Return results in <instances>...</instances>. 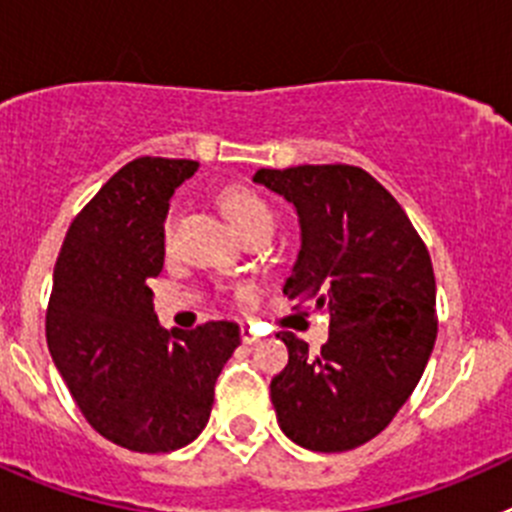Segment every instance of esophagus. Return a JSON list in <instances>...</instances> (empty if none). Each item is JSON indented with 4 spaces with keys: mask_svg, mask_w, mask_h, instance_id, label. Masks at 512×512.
Returning a JSON list of instances; mask_svg holds the SVG:
<instances>
[{
    "mask_svg": "<svg viewBox=\"0 0 512 512\" xmlns=\"http://www.w3.org/2000/svg\"><path fill=\"white\" fill-rule=\"evenodd\" d=\"M241 338L243 343H248V346H251V343H259V333H256L251 325H241Z\"/></svg>",
    "mask_w": 512,
    "mask_h": 512,
    "instance_id": "obj_1",
    "label": "esophagus"
}]
</instances>
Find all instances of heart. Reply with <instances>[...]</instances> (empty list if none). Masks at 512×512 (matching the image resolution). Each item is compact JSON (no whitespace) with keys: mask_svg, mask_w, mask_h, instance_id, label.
I'll return each mask as SVG.
<instances>
[{"mask_svg":"<svg viewBox=\"0 0 512 512\" xmlns=\"http://www.w3.org/2000/svg\"><path fill=\"white\" fill-rule=\"evenodd\" d=\"M220 205L223 212L228 215V220L233 223V228L238 233H246V230L256 228L261 223H274V212L271 207L261 200L259 194L251 192L246 187H228L220 194ZM174 220H176V207H171L169 215L164 220V241H171V233H174Z\"/></svg>","mask_w":512,"mask_h":512,"instance_id":"obj_1","label":"heart"}]
</instances>
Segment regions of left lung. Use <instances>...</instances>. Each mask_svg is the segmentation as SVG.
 Wrapping results in <instances>:
<instances>
[{
  "instance_id": "left-lung-1",
  "label": "left lung",
  "mask_w": 512,
  "mask_h": 512,
  "mask_svg": "<svg viewBox=\"0 0 512 512\" xmlns=\"http://www.w3.org/2000/svg\"><path fill=\"white\" fill-rule=\"evenodd\" d=\"M253 182L284 197L300 220L284 295L315 300L330 315L315 356L295 333H277L289 351L271 379L277 423L302 449L351 451L392 423L431 359V256L395 197L359 166L259 169Z\"/></svg>"
}]
</instances>
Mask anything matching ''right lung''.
I'll use <instances>...</instances> for the list:
<instances>
[{
  "mask_svg": "<svg viewBox=\"0 0 512 512\" xmlns=\"http://www.w3.org/2000/svg\"><path fill=\"white\" fill-rule=\"evenodd\" d=\"M197 161L135 158L71 223L45 315V338L94 431L122 449L169 454L205 431L217 374L241 328L210 320L161 328L148 279L164 269V220Z\"/></svg>",
  "mask_w": 512,
  "mask_h": 512,
  "instance_id": "1",
  "label": "right lung"
}]
</instances>
